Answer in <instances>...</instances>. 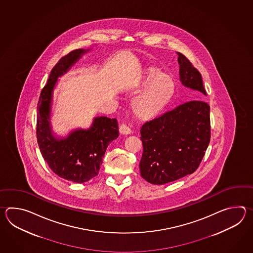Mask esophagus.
Instances as JSON below:
<instances>
[{
  "label": "esophagus",
  "mask_w": 253,
  "mask_h": 253,
  "mask_svg": "<svg viewBox=\"0 0 253 253\" xmlns=\"http://www.w3.org/2000/svg\"><path fill=\"white\" fill-rule=\"evenodd\" d=\"M119 132L122 134H130L132 130L130 129L128 126H126V124H122L119 127Z\"/></svg>",
  "instance_id": "esophagus-1"
}]
</instances>
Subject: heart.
I'll return each instance as SVG.
<instances>
[{
  "label": "heart",
  "instance_id": "obj_1",
  "mask_svg": "<svg viewBox=\"0 0 253 253\" xmlns=\"http://www.w3.org/2000/svg\"><path fill=\"white\" fill-rule=\"evenodd\" d=\"M139 88H145L132 102L134 113L142 118H150L159 113L171 99L174 82L170 76L163 75L156 68L144 71L138 82Z\"/></svg>",
  "mask_w": 253,
  "mask_h": 253
}]
</instances>
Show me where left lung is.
I'll return each mask as SVG.
<instances>
[{
	"label": "left lung",
	"instance_id": "1",
	"mask_svg": "<svg viewBox=\"0 0 253 253\" xmlns=\"http://www.w3.org/2000/svg\"><path fill=\"white\" fill-rule=\"evenodd\" d=\"M183 86L206 96L203 79L177 52ZM141 176L153 184L173 182L198 168L211 138L210 106L202 100L184 103L143 125Z\"/></svg>",
	"mask_w": 253,
	"mask_h": 253
}]
</instances>
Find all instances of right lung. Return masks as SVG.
Segmentation results:
<instances>
[{"mask_svg":"<svg viewBox=\"0 0 253 253\" xmlns=\"http://www.w3.org/2000/svg\"><path fill=\"white\" fill-rule=\"evenodd\" d=\"M89 50L75 49L59 59L42 90L37 107V141L44 160L59 177L79 183L97 176L108 145L119 137L117 119L104 116L94 118L88 128L73 129L66 136H58L52 130L51 107L58 80Z\"/></svg>","mask_w":253,"mask_h":253,"instance_id":"right-lung-1","label":"right lung"}]
</instances>
